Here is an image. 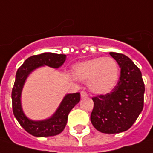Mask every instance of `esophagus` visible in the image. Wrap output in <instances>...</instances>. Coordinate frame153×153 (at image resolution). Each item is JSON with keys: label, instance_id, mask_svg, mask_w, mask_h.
I'll return each instance as SVG.
<instances>
[{"label": "esophagus", "instance_id": "1", "mask_svg": "<svg viewBox=\"0 0 153 153\" xmlns=\"http://www.w3.org/2000/svg\"><path fill=\"white\" fill-rule=\"evenodd\" d=\"M80 96H81V98H82V99H84V98H86V97H87L88 94L86 93V92L82 91L81 93H80Z\"/></svg>", "mask_w": 153, "mask_h": 153}]
</instances>
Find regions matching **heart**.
<instances>
[{
	"instance_id": "obj_1",
	"label": "heart",
	"mask_w": 153,
	"mask_h": 153,
	"mask_svg": "<svg viewBox=\"0 0 153 153\" xmlns=\"http://www.w3.org/2000/svg\"><path fill=\"white\" fill-rule=\"evenodd\" d=\"M119 66L112 57H94L73 66L72 75L86 82L88 89L95 94H108L116 87L119 79Z\"/></svg>"
}]
</instances>
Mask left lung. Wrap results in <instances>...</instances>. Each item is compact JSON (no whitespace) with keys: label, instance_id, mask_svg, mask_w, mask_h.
Segmentation results:
<instances>
[{"label":"left lung","instance_id":"left-lung-1","mask_svg":"<svg viewBox=\"0 0 153 153\" xmlns=\"http://www.w3.org/2000/svg\"><path fill=\"white\" fill-rule=\"evenodd\" d=\"M109 54L121 68L119 80L110 93L93 98L90 119L98 131L112 134L125 132L135 123L143 108L145 86L140 69L128 56Z\"/></svg>","mask_w":153,"mask_h":153}]
</instances>
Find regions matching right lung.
I'll return each instance as SVG.
<instances>
[{
    "label": "right lung",
    "instance_id": "add662e5",
    "mask_svg": "<svg viewBox=\"0 0 153 153\" xmlns=\"http://www.w3.org/2000/svg\"><path fill=\"white\" fill-rule=\"evenodd\" d=\"M65 54L46 52L28 58L17 70L11 93L13 114L21 127L33 136L51 137L63 132L67 123L69 112L80 101L79 93L68 94L64 97L57 110L51 117L38 121L31 120L26 117L22 109L21 93L30 74L42 66L58 69L65 63Z\"/></svg>",
    "mask_w": 153,
    "mask_h": 153
}]
</instances>
